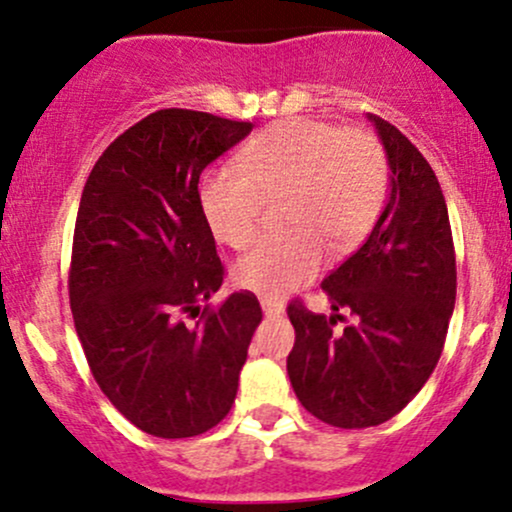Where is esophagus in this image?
<instances>
[{
	"mask_svg": "<svg viewBox=\"0 0 512 512\" xmlns=\"http://www.w3.org/2000/svg\"><path fill=\"white\" fill-rule=\"evenodd\" d=\"M261 307H263V312H266L268 317H278V315H283V305H280V302H276V300L261 298Z\"/></svg>",
	"mask_w": 512,
	"mask_h": 512,
	"instance_id": "34e87169",
	"label": "esophagus"
}]
</instances>
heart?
<instances>
[{
	"instance_id": "b5f03b06",
	"label": "heart",
	"mask_w": 512,
	"mask_h": 512,
	"mask_svg": "<svg viewBox=\"0 0 512 512\" xmlns=\"http://www.w3.org/2000/svg\"><path fill=\"white\" fill-rule=\"evenodd\" d=\"M290 192L288 236L258 241L234 266V280L263 298H283L332 261L354 254L381 217L388 161L366 129L288 119L268 126L241 151V166L205 173L200 207L222 244L246 249L261 229L266 197Z\"/></svg>"
}]
</instances>
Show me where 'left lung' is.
Segmentation results:
<instances>
[{
  "mask_svg": "<svg viewBox=\"0 0 512 512\" xmlns=\"http://www.w3.org/2000/svg\"><path fill=\"white\" fill-rule=\"evenodd\" d=\"M390 166L386 210L359 251L322 280L334 315L288 305L295 346L288 376L302 408L342 430L398 415L432 376L456 300L447 202L420 151L386 119L368 114ZM339 309L354 323L333 332Z\"/></svg>",
  "mask_w": 512,
  "mask_h": 512,
  "instance_id": "left-lung-1",
  "label": "left lung"
}]
</instances>
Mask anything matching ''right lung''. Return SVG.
<instances>
[{
	"label": "right lung",
	"instance_id": "right-lung-1",
	"mask_svg": "<svg viewBox=\"0 0 512 512\" xmlns=\"http://www.w3.org/2000/svg\"><path fill=\"white\" fill-rule=\"evenodd\" d=\"M251 122L158 109L107 146L82 190L70 258V310L97 386L131 425L183 439L232 410L261 322L256 295L222 288L224 266L200 207V173Z\"/></svg>",
	"mask_w": 512,
	"mask_h": 512
}]
</instances>
